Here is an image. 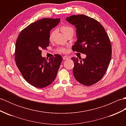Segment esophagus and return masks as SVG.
Listing matches in <instances>:
<instances>
[{"label": "esophagus", "mask_w": 126, "mask_h": 126, "mask_svg": "<svg viewBox=\"0 0 126 126\" xmlns=\"http://www.w3.org/2000/svg\"><path fill=\"white\" fill-rule=\"evenodd\" d=\"M63 60H68V59H69V57H67V56H63Z\"/></svg>", "instance_id": "esophagus-1"}]
</instances>
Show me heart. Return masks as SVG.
Masks as SVG:
<instances>
[{
  "label": "heart",
  "instance_id": "heart-1",
  "mask_svg": "<svg viewBox=\"0 0 126 126\" xmlns=\"http://www.w3.org/2000/svg\"><path fill=\"white\" fill-rule=\"evenodd\" d=\"M61 30H62V32L64 34V35L66 33H67L68 32H69V31H74L73 28L70 27V26H62ZM53 34H54V31H53L51 33L50 36V39L52 37ZM57 51L58 52L64 53V52H66V50L65 48H64V47H60L57 49Z\"/></svg>",
  "mask_w": 126,
  "mask_h": 126
}]
</instances>
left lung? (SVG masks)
Instances as JSON below:
<instances>
[{
    "label": "left lung",
    "mask_w": 126,
    "mask_h": 126,
    "mask_svg": "<svg viewBox=\"0 0 126 126\" xmlns=\"http://www.w3.org/2000/svg\"><path fill=\"white\" fill-rule=\"evenodd\" d=\"M66 20L76 29L77 40L72 50L86 55L85 58H71L75 78L83 85H93L102 79L110 63V39L103 26L95 19L79 15L66 17Z\"/></svg>",
    "instance_id": "1"
}]
</instances>
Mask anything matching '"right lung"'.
<instances>
[{
    "instance_id": "right-lung-1",
    "label": "right lung",
    "mask_w": 126,
    "mask_h": 126,
    "mask_svg": "<svg viewBox=\"0 0 126 126\" xmlns=\"http://www.w3.org/2000/svg\"><path fill=\"white\" fill-rule=\"evenodd\" d=\"M60 18H43L20 32L15 48V61L22 76L29 84L42 88L54 81L63 58L55 55L49 60L42 56V49L49 45L50 32Z\"/></svg>"
}]
</instances>
